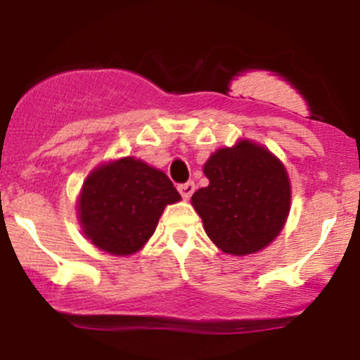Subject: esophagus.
I'll return each instance as SVG.
<instances>
[{
  "label": "esophagus",
  "mask_w": 360,
  "mask_h": 360,
  "mask_svg": "<svg viewBox=\"0 0 360 360\" xmlns=\"http://www.w3.org/2000/svg\"><path fill=\"white\" fill-rule=\"evenodd\" d=\"M177 189H179L181 196H183L184 200H189V198H191V194L194 193V183L193 181H188V183L177 186Z\"/></svg>",
  "instance_id": "34e87169"
}]
</instances>
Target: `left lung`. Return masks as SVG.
I'll use <instances>...</instances> for the list:
<instances>
[{"mask_svg":"<svg viewBox=\"0 0 360 360\" xmlns=\"http://www.w3.org/2000/svg\"><path fill=\"white\" fill-rule=\"evenodd\" d=\"M210 184L191 196L205 232L230 255L266 249L284 229L291 210L286 167L267 147L240 139L218 148L203 167Z\"/></svg>","mask_w":360,"mask_h":360,"instance_id":"obj_1","label":"left lung"}]
</instances>
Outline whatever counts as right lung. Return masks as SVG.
Returning <instances> with one entry per match:
<instances>
[{
	"mask_svg": "<svg viewBox=\"0 0 360 360\" xmlns=\"http://www.w3.org/2000/svg\"><path fill=\"white\" fill-rule=\"evenodd\" d=\"M181 201L166 172L128 155L89 172L77 196L84 237L111 255L135 254L152 237L167 205Z\"/></svg>",
	"mask_w": 360,
	"mask_h": 360,
	"instance_id": "obj_1",
	"label": "right lung"
}]
</instances>
